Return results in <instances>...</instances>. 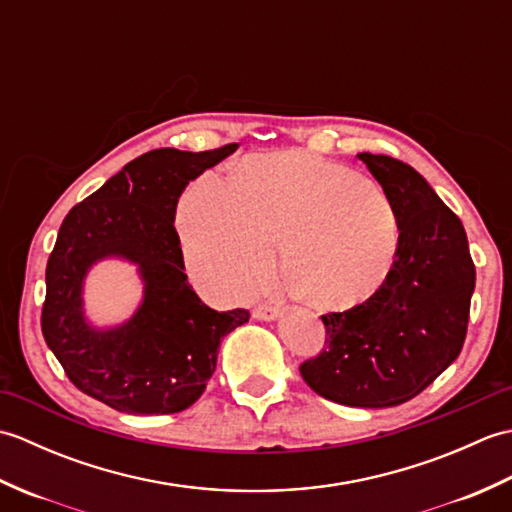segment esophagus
<instances>
[{
	"label": "esophagus",
	"instance_id": "34e87169",
	"mask_svg": "<svg viewBox=\"0 0 512 512\" xmlns=\"http://www.w3.org/2000/svg\"><path fill=\"white\" fill-rule=\"evenodd\" d=\"M281 314V308L275 306V303H259V306L253 310V317L257 321H275Z\"/></svg>",
	"mask_w": 512,
	"mask_h": 512
}]
</instances>
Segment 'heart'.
<instances>
[{
	"mask_svg": "<svg viewBox=\"0 0 512 512\" xmlns=\"http://www.w3.org/2000/svg\"><path fill=\"white\" fill-rule=\"evenodd\" d=\"M178 231L189 270L213 295H250L284 244L288 279L328 310L383 290L400 250L398 211L378 184L297 149L242 162L235 182L202 173L182 193Z\"/></svg>",
	"mask_w": 512,
	"mask_h": 512,
	"instance_id": "obj_1",
	"label": "heart"
}]
</instances>
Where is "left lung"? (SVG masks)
Masks as SVG:
<instances>
[{"label": "left lung", "instance_id": "8db88e82", "mask_svg": "<svg viewBox=\"0 0 512 512\" xmlns=\"http://www.w3.org/2000/svg\"><path fill=\"white\" fill-rule=\"evenodd\" d=\"M358 158L398 211V259L372 299L323 314L325 350L299 372L332 402L383 409L418 396L460 356L475 266L460 217L416 169L389 156Z\"/></svg>", "mask_w": 512, "mask_h": 512}]
</instances>
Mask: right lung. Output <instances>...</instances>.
Segmentation results:
<instances>
[{
    "label": "right lung",
    "instance_id": "1",
    "mask_svg": "<svg viewBox=\"0 0 512 512\" xmlns=\"http://www.w3.org/2000/svg\"><path fill=\"white\" fill-rule=\"evenodd\" d=\"M237 147L147 151L65 215L46 266L41 330L83 394L136 416L178 413L202 396L220 341L250 314L217 312L195 295L173 220L187 184ZM107 258L137 268L144 299L123 324L96 326L84 312V279Z\"/></svg>",
    "mask_w": 512,
    "mask_h": 512
}]
</instances>
